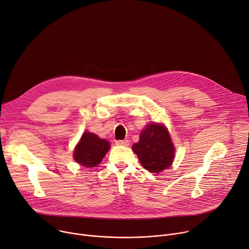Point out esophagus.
<instances>
[{"label": "esophagus", "instance_id": "1", "mask_svg": "<svg viewBox=\"0 0 249 249\" xmlns=\"http://www.w3.org/2000/svg\"><path fill=\"white\" fill-rule=\"evenodd\" d=\"M115 143H116V145H119V146H128L129 145L128 140H117Z\"/></svg>", "mask_w": 249, "mask_h": 249}]
</instances>
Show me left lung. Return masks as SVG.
Segmentation results:
<instances>
[{"instance_id": "left-lung-1", "label": "left lung", "mask_w": 249, "mask_h": 249, "mask_svg": "<svg viewBox=\"0 0 249 249\" xmlns=\"http://www.w3.org/2000/svg\"><path fill=\"white\" fill-rule=\"evenodd\" d=\"M132 149L141 165L153 173L168 169L175 158L169 132L162 124L148 125L140 134V141L134 144Z\"/></svg>"}]
</instances>
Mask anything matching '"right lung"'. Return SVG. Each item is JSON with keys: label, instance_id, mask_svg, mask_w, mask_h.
I'll list each match as a JSON object with an SVG mask.
<instances>
[{"label": "right lung", "instance_id": "right-lung-1", "mask_svg": "<svg viewBox=\"0 0 249 249\" xmlns=\"http://www.w3.org/2000/svg\"><path fill=\"white\" fill-rule=\"evenodd\" d=\"M109 148L110 144L107 140L100 139L93 133L84 132L75 148L74 160L83 167H95L101 162Z\"/></svg>", "mask_w": 249, "mask_h": 249}]
</instances>
